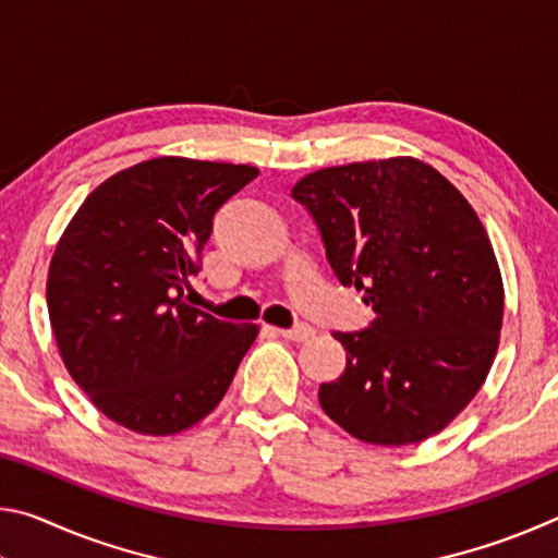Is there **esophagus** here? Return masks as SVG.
Instances as JSON below:
<instances>
[{
  "label": "esophagus",
  "mask_w": 558,
  "mask_h": 558,
  "mask_svg": "<svg viewBox=\"0 0 558 558\" xmlns=\"http://www.w3.org/2000/svg\"><path fill=\"white\" fill-rule=\"evenodd\" d=\"M276 332L280 337L292 339V342H305V339H310V337L315 335V329L310 327V325H295V327H290V329H276Z\"/></svg>",
  "instance_id": "1"
}]
</instances>
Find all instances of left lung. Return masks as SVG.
I'll return each mask as SVG.
<instances>
[{
	"label": "left lung",
	"mask_w": 558,
	"mask_h": 558,
	"mask_svg": "<svg viewBox=\"0 0 558 558\" xmlns=\"http://www.w3.org/2000/svg\"><path fill=\"white\" fill-rule=\"evenodd\" d=\"M292 199L313 214L342 286L374 319L335 332L347 349L319 405L374 446L436 436L485 384L505 315L502 276L477 214L438 169L413 157L327 167Z\"/></svg>",
	"instance_id": "1"
}]
</instances>
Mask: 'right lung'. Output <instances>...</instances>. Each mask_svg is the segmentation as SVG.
Instances as JSON below:
<instances>
[{
  "instance_id": "right-lung-1",
  "label": "right lung",
  "mask_w": 558,
  "mask_h": 558,
  "mask_svg": "<svg viewBox=\"0 0 558 558\" xmlns=\"http://www.w3.org/2000/svg\"><path fill=\"white\" fill-rule=\"evenodd\" d=\"M251 165L157 157L106 179L56 245L46 302L59 354L93 405L143 436L206 418L258 337L184 302L214 216Z\"/></svg>"
}]
</instances>
